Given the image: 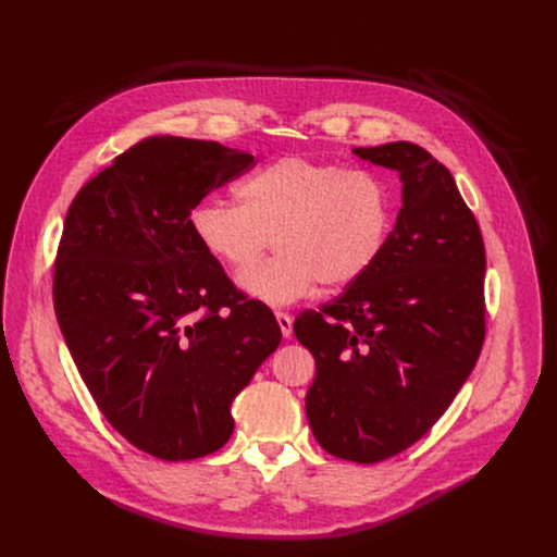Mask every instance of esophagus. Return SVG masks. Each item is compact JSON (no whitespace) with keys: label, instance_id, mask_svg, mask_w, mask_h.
<instances>
[{"label":"esophagus","instance_id":"34e87169","mask_svg":"<svg viewBox=\"0 0 557 557\" xmlns=\"http://www.w3.org/2000/svg\"><path fill=\"white\" fill-rule=\"evenodd\" d=\"M276 322H278V326H281L283 337H289V335H293V317H289L287 312L276 310Z\"/></svg>","mask_w":557,"mask_h":557}]
</instances>
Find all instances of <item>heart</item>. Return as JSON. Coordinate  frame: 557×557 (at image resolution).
Listing matches in <instances>:
<instances>
[{"instance_id":"heart-1","label":"heart","mask_w":557,"mask_h":557,"mask_svg":"<svg viewBox=\"0 0 557 557\" xmlns=\"http://www.w3.org/2000/svg\"><path fill=\"white\" fill-rule=\"evenodd\" d=\"M235 201L208 199L190 210L206 256L242 272L272 239L280 251L240 274V287L268 306H287L317 283L337 289L381 260L394 228L387 183L367 170L287 156L235 185Z\"/></svg>"}]
</instances>
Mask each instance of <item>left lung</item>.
<instances>
[{"label":"left lung","mask_w":557,"mask_h":557,"mask_svg":"<svg viewBox=\"0 0 557 557\" xmlns=\"http://www.w3.org/2000/svg\"><path fill=\"white\" fill-rule=\"evenodd\" d=\"M354 153L401 174L404 206L372 272L304 310L295 335L314 358V440L335 458L372 465L426 435L479 360L485 245L451 172L426 149L387 143Z\"/></svg>","instance_id":"1"}]
</instances>
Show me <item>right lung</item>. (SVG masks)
Returning a JSON list of instances; mask_svg holds the SVG:
<instances>
[{
	"instance_id": "1",
	"label": "right lung",
	"mask_w": 557,
	"mask_h": 557,
	"mask_svg": "<svg viewBox=\"0 0 557 557\" xmlns=\"http://www.w3.org/2000/svg\"><path fill=\"white\" fill-rule=\"evenodd\" d=\"M256 165L220 143L145 138L72 199L54 260V310L101 414L140 451L193 460L233 433L231 404L281 342L197 245L190 210Z\"/></svg>"
}]
</instances>
